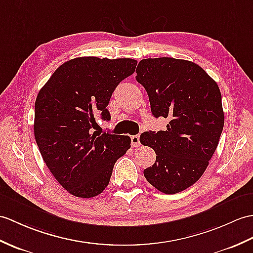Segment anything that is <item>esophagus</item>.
I'll list each match as a JSON object with an SVG mask.
<instances>
[{"instance_id": "esophagus-1", "label": "esophagus", "mask_w": 253, "mask_h": 253, "mask_svg": "<svg viewBox=\"0 0 253 253\" xmlns=\"http://www.w3.org/2000/svg\"><path fill=\"white\" fill-rule=\"evenodd\" d=\"M131 144L132 146H139L140 145V136L136 134V136L131 137Z\"/></svg>"}]
</instances>
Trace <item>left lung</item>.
<instances>
[{"label":"left lung","mask_w":253,"mask_h":253,"mask_svg":"<svg viewBox=\"0 0 253 253\" xmlns=\"http://www.w3.org/2000/svg\"><path fill=\"white\" fill-rule=\"evenodd\" d=\"M136 73L152 114L169 121L166 130L140 136L156 153L144 177L162 193L184 191L202 177L219 143L224 126L219 86L198 64L174 58L142 59Z\"/></svg>","instance_id":"8db88e82"}]
</instances>
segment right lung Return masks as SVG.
I'll use <instances>...</instances> for the list:
<instances>
[{
    "label": "right lung",
    "mask_w": 253,
    "mask_h": 253,
    "mask_svg": "<svg viewBox=\"0 0 253 253\" xmlns=\"http://www.w3.org/2000/svg\"><path fill=\"white\" fill-rule=\"evenodd\" d=\"M136 66L130 58H74L61 64L38 93L35 141L55 179L76 197L102 193L114 164L130 149V138L102 132L96 116L111 120V96Z\"/></svg>",
    "instance_id": "right-lung-1"
}]
</instances>
